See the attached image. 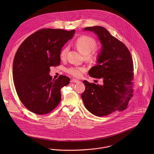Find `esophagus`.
<instances>
[{
	"mask_svg": "<svg viewBox=\"0 0 154 154\" xmlns=\"http://www.w3.org/2000/svg\"><path fill=\"white\" fill-rule=\"evenodd\" d=\"M70 82H73V83H78L79 82V81L78 80H76L75 79H73L70 81Z\"/></svg>",
	"mask_w": 154,
	"mask_h": 154,
	"instance_id": "esophagus-1",
	"label": "esophagus"
}]
</instances>
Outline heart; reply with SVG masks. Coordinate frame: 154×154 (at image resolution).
Returning a JSON list of instances; mask_svg holds the SVG:
<instances>
[{
	"mask_svg": "<svg viewBox=\"0 0 154 154\" xmlns=\"http://www.w3.org/2000/svg\"><path fill=\"white\" fill-rule=\"evenodd\" d=\"M75 45L78 50L82 54L85 55L84 56L87 60L94 62L97 59L99 55V51L95 48L97 43L93 38L87 35L81 36L76 40ZM69 49L68 46L63 48L60 53L61 59H63L66 57ZM85 70V68L82 67H73L69 68L67 70V72L73 76L79 78L81 76Z\"/></svg>",
	"mask_w": 154,
	"mask_h": 154,
	"instance_id": "heart-1",
	"label": "heart"
}]
</instances>
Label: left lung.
Segmentation results:
<instances>
[{
	"mask_svg": "<svg viewBox=\"0 0 154 154\" xmlns=\"http://www.w3.org/2000/svg\"><path fill=\"white\" fill-rule=\"evenodd\" d=\"M95 34L101 44L97 65L88 74L102 79L103 85L84 81L85 90L81 97L87 110L96 116H104L126 109L133 92V60L126 46L112 36L104 27H87Z\"/></svg>",
	"mask_w": 154,
	"mask_h": 154,
	"instance_id": "obj_1",
	"label": "left lung"
}]
</instances>
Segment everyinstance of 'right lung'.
I'll use <instances>...</instances> for the list:
<instances>
[{
    "label": "right lung",
    "instance_id": "right-lung-1",
    "mask_svg": "<svg viewBox=\"0 0 154 154\" xmlns=\"http://www.w3.org/2000/svg\"><path fill=\"white\" fill-rule=\"evenodd\" d=\"M75 32L42 29L19 47L13 62V81L21 101L31 112L45 114L59 104L61 88L69 84L70 78L60 75L52 80L50 67L60 65L62 48Z\"/></svg>",
    "mask_w": 154,
    "mask_h": 154
}]
</instances>
